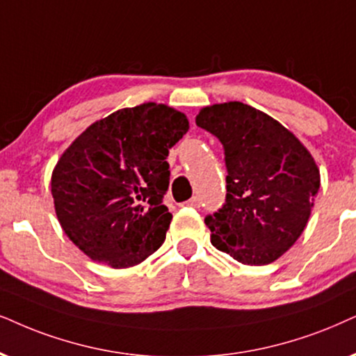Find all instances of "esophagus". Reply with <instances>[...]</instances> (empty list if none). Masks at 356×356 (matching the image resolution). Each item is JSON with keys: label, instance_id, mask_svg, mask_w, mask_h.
Returning a JSON list of instances; mask_svg holds the SVG:
<instances>
[{"label": "esophagus", "instance_id": "esophagus-1", "mask_svg": "<svg viewBox=\"0 0 356 356\" xmlns=\"http://www.w3.org/2000/svg\"><path fill=\"white\" fill-rule=\"evenodd\" d=\"M187 205H188V207H195V209H199V207H200V199H199V197H192L191 200H187Z\"/></svg>", "mask_w": 356, "mask_h": 356}]
</instances>
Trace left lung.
Instances as JSON below:
<instances>
[{
    "instance_id": "8db88e82",
    "label": "left lung",
    "mask_w": 356,
    "mask_h": 356,
    "mask_svg": "<svg viewBox=\"0 0 356 356\" xmlns=\"http://www.w3.org/2000/svg\"><path fill=\"white\" fill-rule=\"evenodd\" d=\"M197 126L220 139L227 200L205 218L210 241L233 259L264 266L302 235L321 172L302 143L271 116L241 102L202 108Z\"/></svg>"
}]
</instances>
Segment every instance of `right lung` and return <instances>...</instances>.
I'll return each instance as SVG.
<instances>
[{"instance_id": "1", "label": "right lung", "mask_w": 356, "mask_h": 356, "mask_svg": "<svg viewBox=\"0 0 356 356\" xmlns=\"http://www.w3.org/2000/svg\"><path fill=\"white\" fill-rule=\"evenodd\" d=\"M187 131L182 111L147 102L95 121L62 152L51 179L56 215L90 259L123 269L159 250L172 220L165 159Z\"/></svg>"}]
</instances>
